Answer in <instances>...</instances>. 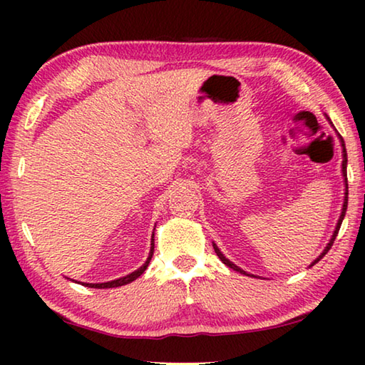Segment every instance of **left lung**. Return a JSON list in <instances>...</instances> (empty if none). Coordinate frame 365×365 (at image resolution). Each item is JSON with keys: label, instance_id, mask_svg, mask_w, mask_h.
I'll return each mask as SVG.
<instances>
[{"label": "left lung", "instance_id": "8db88e82", "mask_svg": "<svg viewBox=\"0 0 365 365\" xmlns=\"http://www.w3.org/2000/svg\"><path fill=\"white\" fill-rule=\"evenodd\" d=\"M331 123V122H330ZM339 137V135H338ZM339 141H341V146H343V164H341V172H343V177H344V201H343V209H341V215H339V219H338V224H336V227H335V232H333V235H331V238H330V242H329V245L325 246V250H324V252L322 255H320L316 261H314L311 265H309V267H312L314 264H317L320 259H322L327 252H329V250L331 248V245H333V242H335V238H336V235H338V232H339V227H341V222H343V219H344V214H346V209H348V175H346V164H348V158H346V148H344V141H343V138L339 137ZM212 246H214V251H215V255L219 256V259L222 262H224L227 267H230V269H233V270H237V272H240V274H243V275H248V277H252L251 274H248V272H245L243 269H240L238 265H235L233 262H230L228 261V259L222 255L220 252V250L217 248V245L215 243H212Z\"/></svg>", "mask_w": 365, "mask_h": 365}]
</instances>
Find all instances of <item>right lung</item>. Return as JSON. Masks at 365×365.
I'll use <instances>...</instances> for the list:
<instances>
[{"instance_id": "obj_1", "label": "right lung", "mask_w": 365, "mask_h": 365, "mask_svg": "<svg viewBox=\"0 0 365 365\" xmlns=\"http://www.w3.org/2000/svg\"><path fill=\"white\" fill-rule=\"evenodd\" d=\"M153 252H154V233H153V237H151V250H150V256H148L146 262H145L143 265H141L140 269H137L135 272H132V274H128V275H125V277H120V279L113 280V282H106V283H82V285H85V287H90V288H115V287L127 285V283H130V282H133V280H137L138 277H140L141 274H143V272L146 270L148 264H150L151 257H153Z\"/></svg>"}]
</instances>
